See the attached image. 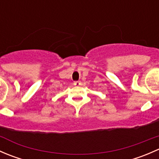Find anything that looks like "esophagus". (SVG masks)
Instances as JSON below:
<instances>
[{"label": "esophagus", "mask_w": 159, "mask_h": 159, "mask_svg": "<svg viewBox=\"0 0 159 159\" xmlns=\"http://www.w3.org/2000/svg\"><path fill=\"white\" fill-rule=\"evenodd\" d=\"M74 84H75V86H79L81 84V82L80 81H75V82H74Z\"/></svg>", "instance_id": "obj_1"}]
</instances>
